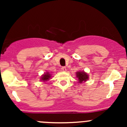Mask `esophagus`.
<instances>
[{
	"label": "esophagus",
	"mask_w": 127,
	"mask_h": 127,
	"mask_svg": "<svg viewBox=\"0 0 127 127\" xmlns=\"http://www.w3.org/2000/svg\"><path fill=\"white\" fill-rule=\"evenodd\" d=\"M61 69H62V71H66V67H62Z\"/></svg>",
	"instance_id": "1"
}]
</instances>
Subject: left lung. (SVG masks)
Listing matches in <instances>:
<instances>
[{"label":"left lung","instance_id":"left-lung-1","mask_svg":"<svg viewBox=\"0 0 127 127\" xmlns=\"http://www.w3.org/2000/svg\"><path fill=\"white\" fill-rule=\"evenodd\" d=\"M76 77L78 78L79 82L80 84L86 82L88 79V75L84 71H78L76 72Z\"/></svg>","mask_w":127,"mask_h":127}]
</instances>
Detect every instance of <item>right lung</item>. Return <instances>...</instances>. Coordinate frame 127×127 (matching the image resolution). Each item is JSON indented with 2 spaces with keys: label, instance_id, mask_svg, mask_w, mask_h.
I'll return each mask as SVG.
<instances>
[{
  "label": "right lung",
  "instance_id": "right-lung-1",
  "mask_svg": "<svg viewBox=\"0 0 127 127\" xmlns=\"http://www.w3.org/2000/svg\"><path fill=\"white\" fill-rule=\"evenodd\" d=\"M51 76H52V75H51L48 72H47L44 73V74H43V75H42V77H40V79L42 81L45 82L49 80V79L52 77Z\"/></svg>",
  "mask_w": 127,
  "mask_h": 127
}]
</instances>
